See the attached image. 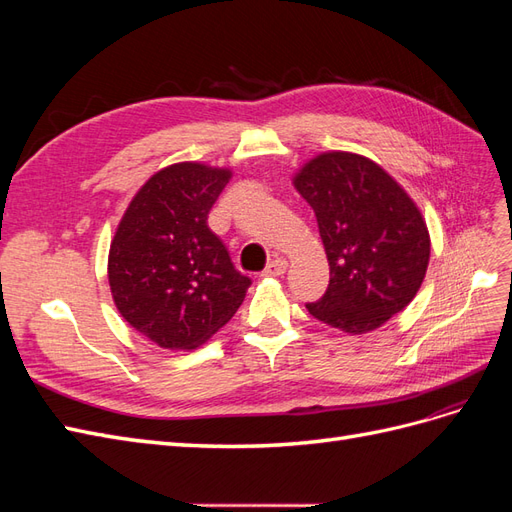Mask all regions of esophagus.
<instances>
[{
  "label": "esophagus",
  "mask_w": 512,
  "mask_h": 512,
  "mask_svg": "<svg viewBox=\"0 0 512 512\" xmlns=\"http://www.w3.org/2000/svg\"><path fill=\"white\" fill-rule=\"evenodd\" d=\"M286 269H288V262L284 260V258H273L269 265H267V269L262 271V275H267V277H280V275H284L286 273Z\"/></svg>",
  "instance_id": "obj_1"
}]
</instances>
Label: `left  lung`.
<instances>
[{
    "mask_svg": "<svg viewBox=\"0 0 512 512\" xmlns=\"http://www.w3.org/2000/svg\"><path fill=\"white\" fill-rule=\"evenodd\" d=\"M294 188L316 213L329 288L309 314L361 335L399 314L429 265V232L404 188L363 156L331 151L307 162Z\"/></svg>",
    "mask_w": 512,
    "mask_h": 512,
    "instance_id": "8db88e82",
    "label": "left lung"
}]
</instances>
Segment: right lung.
<instances>
[{"instance_id":"add662e5","label":"right lung","mask_w":512,"mask_h":512,"mask_svg":"<svg viewBox=\"0 0 512 512\" xmlns=\"http://www.w3.org/2000/svg\"><path fill=\"white\" fill-rule=\"evenodd\" d=\"M230 170L196 162L153 175L123 213L108 254L119 314L153 344L192 350L235 316L252 280L207 226Z\"/></svg>"}]
</instances>
